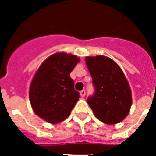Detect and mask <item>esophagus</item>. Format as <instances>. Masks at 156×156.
Instances as JSON below:
<instances>
[{"instance_id": "esophagus-1", "label": "esophagus", "mask_w": 156, "mask_h": 156, "mask_svg": "<svg viewBox=\"0 0 156 156\" xmlns=\"http://www.w3.org/2000/svg\"><path fill=\"white\" fill-rule=\"evenodd\" d=\"M80 95L82 97H84L86 95V90H83L80 91Z\"/></svg>"}]
</instances>
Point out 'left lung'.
<instances>
[{
  "label": "left lung",
  "instance_id": "obj_1",
  "mask_svg": "<svg viewBox=\"0 0 156 156\" xmlns=\"http://www.w3.org/2000/svg\"><path fill=\"white\" fill-rule=\"evenodd\" d=\"M85 61L95 90L87 99L95 116L108 125L122 121L132 104L130 87L123 71L108 56H87Z\"/></svg>",
  "mask_w": 156,
  "mask_h": 156
}]
</instances>
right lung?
Returning <instances> with one entry per match:
<instances>
[{
	"mask_svg": "<svg viewBox=\"0 0 156 156\" xmlns=\"http://www.w3.org/2000/svg\"><path fill=\"white\" fill-rule=\"evenodd\" d=\"M79 61L75 55L56 52L40 65L33 77L29 90L30 104L35 113L48 123L67 118L79 99L69 76Z\"/></svg>",
	"mask_w": 156,
	"mask_h": 156,
	"instance_id": "right-lung-1",
	"label": "right lung"
}]
</instances>
